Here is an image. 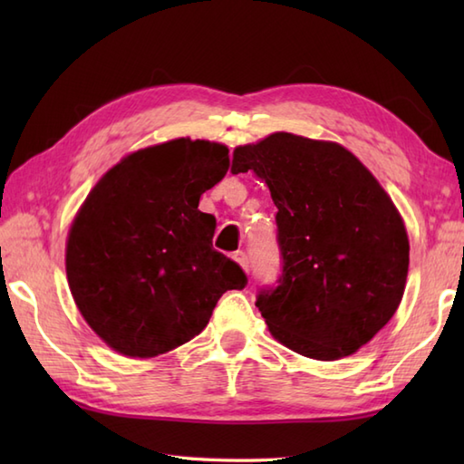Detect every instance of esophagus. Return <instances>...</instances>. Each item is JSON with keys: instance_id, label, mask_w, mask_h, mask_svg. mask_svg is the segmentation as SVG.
Returning <instances> with one entry per match:
<instances>
[{"instance_id": "obj_1", "label": "esophagus", "mask_w": 464, "mask_h": 464, "mask_svg": "<svg viewBox=\"0 0 464 464\" xmlns=\"http://www.w3.org/2000/svg\"><path fill=\"white\" fill-rule=\"evenodd\" d=\"M233 259L241 265L243 271H249V257H247V253H245V251L233 253Z\"/></svg>"}]
</instances>
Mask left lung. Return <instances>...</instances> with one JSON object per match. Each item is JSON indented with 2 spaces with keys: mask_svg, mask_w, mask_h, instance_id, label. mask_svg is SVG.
I'll return each instance as SVG.
<instances>
[{
  "mask_svg": "<svg viewBox=\"0 0 464 464\" xmlns=\"http://www.w3.org/2000/svg\"><path fill=\"white\" fill-rule=\"evenodd\" d=\"M277 207L283 269L257 307L285 347L317 361L349 357L395 314L409 273L402 217L343 145L273 133L233 151Z\"/></svg>",
  "mask_w": 464,
  "mask_h": 464,
  "instance_id": "left-lung-1",
  "label": "left lung"
}]
</instances>
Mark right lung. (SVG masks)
Returning <instances> with one entry per match:
<instances>
[{
	"mask_svg": "<svg viewBox=\"0 0 464 464\" xmlns=\"http://www.w3.org/2000/svg\"><path fill=\"white\" fill-rule=\"evenodd\" d=\"M229 169V150L189 137L113 165L67 235L65 271L87 324L125 357L150 359L199 334L217 301L247 275L213 249L201 195Z\"/></svg>",
	"mask_w": 464,
	"mask_h": 464,
	"instance_id": "right-lung-1",
	"label": "right lung"
}]
</instances>
